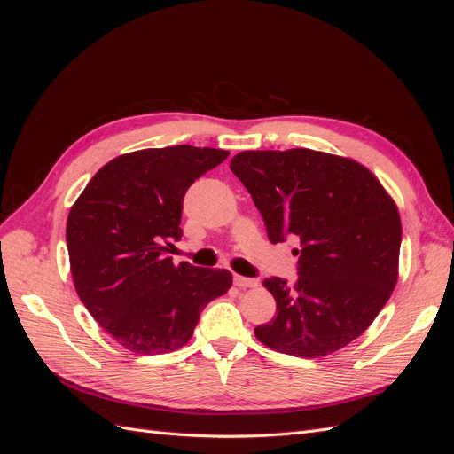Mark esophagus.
I'll return each mask as SVG.
<instances>
[{
    "label": "esophagus",
    "instance_id": "34e87169",
    "mask_svg": "<svg viewBox=\"0 0 454 454\" xmlns=\"http://www.w3.org/2000/svg\"><path fill=\"white\" fill-rule=\"evenodd\" d=\"M235 286L240 287V290H248V287H255L257 280L255 278H246V277H235Z\"/></svg>",
    "mask_w": 454,
    "mask_h": 454
}]
</instances>
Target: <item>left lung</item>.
<instances>
[{
  "mask_svg": "<svg viewBox=\"0 0 454 454\" xmlns=\"http://www.w3.org/2000/svg\"><path fill=\"white\" fill-rule=\"evenodd\" d=\"M231 170L248 189L272 244L301 240L299 278H267L277 316L255 327L270 350L322 358L373 324L400 272L402 219L358 160L305 147L242 151Z\"/></svg>",
  "mask_w": 454,
  "mask_h": 454,
  "instance_id": "left-lung-1",
  "label": "left lung"
}]
</instances>
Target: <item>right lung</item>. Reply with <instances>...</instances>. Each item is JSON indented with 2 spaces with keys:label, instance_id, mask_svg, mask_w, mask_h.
Returning <instances> with one entry per match:
<instances>
[{
  "label": "right lung",
  "instance_id": "obj_1",
  "mask_svg": "<svg viewBox=\"0 0 454 454\" xmlns=\"http://www.w3.org/2000/svg\"><path fill=\"white\" fill-rule=\"evenodd\" d=\"M229 157L214 147L172 145L119 155L92 176L67 214L75 292L92 318L134 354L187 345L200 310L229 292L231 272L172 263L182 239L184 195Z\"/></svg>",
  "mask_w": 454,
  "mask_h": 454
}]
</instances>
